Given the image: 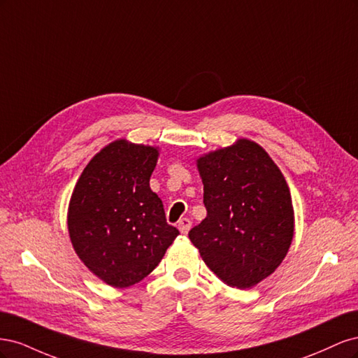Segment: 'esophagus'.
<instances>
[{"label": "esophagus", "mask_w": 358, "mask_h": 358, "mask_svg": "<svg viewBox=\"0 0 358 358\" xmlns=\"http://www.w3.org/2000/svg\"><path fill=\"white\" fill-rule=\"evenodd\" d=\"M178 229L182 234H187L189 230H191V221L188 218H182L179 222H178Z\"/></svg>", "instance_id": "34e87169"}]
</instances>
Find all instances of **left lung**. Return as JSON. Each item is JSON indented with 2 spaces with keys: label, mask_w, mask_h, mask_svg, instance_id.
<instances>
[{
  "label": "left lung",
  "mask_w": 358,
  "mask_h": 358,
  "mask_svg": "<svg viewBox=\"0 0 358 358\" xmlns=\"http://www.w3.org/2000/svg\"><path fill=\"white\" fill-rule=\"evenodd\" d=\"M206 218L188 233L224 284L251 288L272 275L294 236V210L282 173L266 150L241 138L197 159Z\"/></svg>",
  "instance_id": "1"
}]
</instances>
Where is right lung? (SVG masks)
<instances>
[{"label": "right lung", "mask_w": 358, "mask_h": 358, "mask_svg": "<svg viewBox=\"0 0 358 358\" xmlns=\"http://www.w3.org/2000/svg\"><path fill=\"white\" fill-rule=\"evenodd\" d=\"M157 159V148L116 140L88 162L71 194L67 224L74 251L115 288L146 278L179 234L149 187Z\"/></svg>", "instance_id": "obj_1"}]
</instances>
